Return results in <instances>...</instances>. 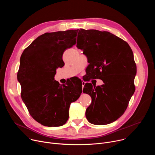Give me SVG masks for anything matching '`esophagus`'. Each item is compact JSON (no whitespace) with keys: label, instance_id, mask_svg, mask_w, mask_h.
<instances>
[{"label":"esophagus","instance_id":"esophagus-1","mask_svg":"<svg viewBox=\"0 0 155 155\" xmlns=\"http://www.w3.org/2000/svg\"><path fill=\"white\" fill-rule=\"evenodd\" d=\"M81 83H82V87H83L85 84V82L84 81H81Z\"/></svg>","mask_w":155,"mask_h":155}]
</instances>
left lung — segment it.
I'll use <instances>...</instances> for the list:
<instances>
[{"instance_id":"1","label":"left lung","mask_w":155,"mask_h":155,"mask_svg":"<svg viewBox=\"0 0 155 155\" xmlns=\"http://www.w3.org/2000/svg\"><path fill=\"white\" fill-rule=\"evenodd\" d=\"M77 47L87 57L89 75L104 82L97 86L85 83L83 92L92 99L86 117L93 124L113 123L124 114L135 91L137 68L133 53L123 39L94 29H80Z\"/></svg>"}]
</instances>
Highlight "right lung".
<instances>
[{
    "mask_svg": "<svg viewBox=\"0 0 155 155\" xmlns=\"http://www.w3.org/2000/svg\"><path fill=\"white\" fill-rule=\"evenodd\" d=\"M77 30L47 32L35 39L22 53L18 80L21 98L31 117L48 127L64 124L72 102L82 92L80 80L65 84L54 80L56 69L64 65V51L76 43Z\"/></svg>",
    "mask_w": 155,
    "mask_h": 155,
    "instance_id": "right-lung-1",
    "label": "right lung"
}]
</instances>
